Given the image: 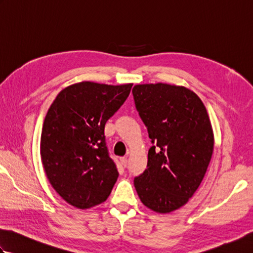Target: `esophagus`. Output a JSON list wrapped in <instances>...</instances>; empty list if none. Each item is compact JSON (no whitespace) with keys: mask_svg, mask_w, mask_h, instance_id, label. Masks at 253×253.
I'll return each mask as SVG.
<instances>
[{"mask_svg":"<svg viewBox=\"0 0 253 253\" xmlns=\"http://www.w3.org/2000/svg\"><path fill=\"white\" fill-rule=\"evenodd\" d=\"M121 164L124 169L127 168V158H122L121 159Z\"/></svg>","mask_w":253,"mask_h":253,"instance_id":"esophagus-1","label":"esophagus"}]
</instances>
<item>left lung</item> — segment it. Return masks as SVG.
<instances>
[{"instance_id": "8db88e82", "label": "left lung", "mask_w": 253, "mask_h": 253, "mask_svg": "<svg viewBox=\"0 0 253 253\" xmlns=\"http://www.w3.org/2000/svg\"><path fill=\"white\" fill-rule=\"evenodd\" d=\"M132 95L153 143L133 185L147 208L169 213L185 206L206 175L214 148L211 122L200 98L185 87L136 84Z\"/></svg>"}]
</instances>
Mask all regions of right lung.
<instances>
[{"label": "right lung", "mask_w": 253, "mask_h": 253, "mask_svg": "<svg viewBox=\"0 0 253 253\" xmlns=\"http://www.w3.org/2000/svg\"><path fill=\"white\" fill-rule=\"evenodd\" d=\"M132 84L83 82L63 89L44 118L40 154L50 184L67 203L89 209L104 202L117 180L104 127Z\"/></svg>", "instance_id": "1"}]
</instances>
